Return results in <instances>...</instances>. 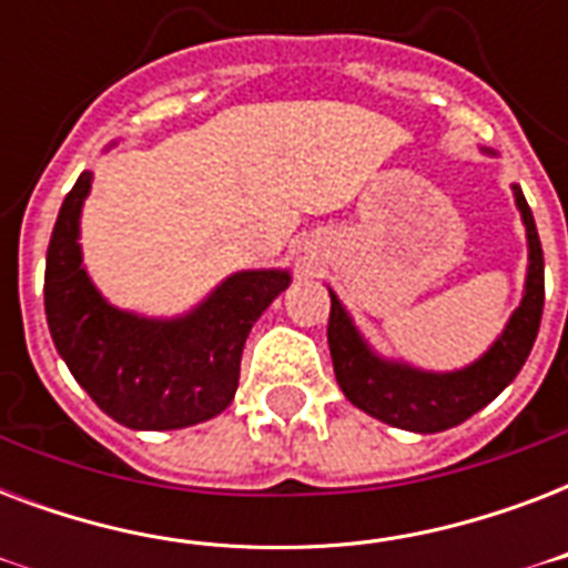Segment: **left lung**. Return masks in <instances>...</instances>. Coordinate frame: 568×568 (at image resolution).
Masks as SVG:
<instances>
[{
    "label": "left lung",
    "mask_w": 568,
    "mask_h": 568,
    "mask_svg": "<svg viewBox=\"0 0 568 568\" xmlns=\"http://www.w3.org/2000/svg\"><path fill=\"white\" fill-rule=\"evenodd\" d=\"M484 153L495 155V150ZM516 209L525 223L528 235V276L521 303L504 324L501 336L495 338L484 356L457 372H424L404 359H386L379 356L359 327L351 318V312L342 306L338 294L329 288V356L336 372L338 388L363 413L374 415L377 422L413 433H439L457 427L466 418L493 404L504 388L510 386L521 365L528 359L530 347L537 342L539 321H542V303H546V262H542V244H539L537 223L530 214V205L519 185H513Z\"/></svg>",
    "instance_id": "8db88e82"
}]
</instances>
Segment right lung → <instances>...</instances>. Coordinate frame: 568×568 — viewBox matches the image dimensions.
<instances>
[{
  "label": "right lung",
  "instance_id": "1",
  "mask_svg": "<svg viewBox=\"0 0 568 568\" xmlns=\"http://www.w3.org/2000/svg\"><path fill=\"white\" fill-rule=\"evenodd\" d=\"M93 173L64 196L47 250L43 303L58 356L93 404L132 430L209 422L235 397L241 351L258 315L292 283L285 267L235 271L176 318L120 310L88 276L79 244Z\"/></svg>",
  "mask_w": 568,
  "mask_h": 568
}]
</instances>
